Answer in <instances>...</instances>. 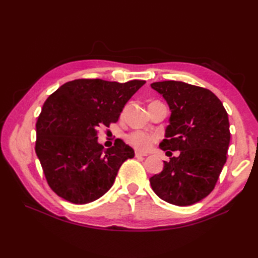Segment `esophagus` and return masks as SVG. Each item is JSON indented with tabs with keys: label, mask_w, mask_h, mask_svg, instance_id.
Segmentation results:
<instances>
[{
	"label": "esophagus",
	"mask_w": 258,
	"mask_h": 258,
	"mask_svg": "<svg viewBox=\"0 0 258 258\" xmlns=\"http://www.w3.org/2000/svg\"><path fill=\"white\" fill-rule=\"evenodd\" d=\"M143 156H147V155H146V154H142V153H140V152H136V157H137V158L143 157Z\"/></svg>",
	"instance_id": "obj_1"
}]
</instances>
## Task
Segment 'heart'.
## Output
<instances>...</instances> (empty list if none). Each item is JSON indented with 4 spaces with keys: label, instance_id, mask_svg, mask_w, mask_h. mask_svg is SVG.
Returning <instances> with one entry per match:
<instances>
[{
    "label": "heart",
    "instance_id": "b5f03b06",
    "mask_svg": "<svg viewBox=\"0 0 258 258\" xmlns=\"http://www.w3.org/2000/svg\"><path fill=\"white\" fill-rule=\"evenodd\" d=\"M157 140V136L143 130L132 131L126 136L127 143L140 152H147L148 150H151Z\"/></svg>",
    "mask_w": 258,
    "mask_h": 258
}]
</instances>
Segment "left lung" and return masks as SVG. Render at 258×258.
<instances>
[{"label":"left lung","instance_id":"8db88e82","mask_svg":"<svg viewBox=\"0 0 258 258\" xmlns=\"http://www.w3.org/2000/svg\"><path fill=\"white\" fill-rule=\"evenodd\" d=\"M151 87L171 110L162 151H179L163 161L159 174L150 178L153 190L169 204H196L214 189L227 159L230 142L228 114L209 89L183 82H156ZM171 153V152H167Z\"/></svg>","mask_w":258,"mask_h":258}]
</instances>
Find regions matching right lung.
<instances>
[{
	"mask_svg": "<svg viewBox=\"0 0 258 258\" xmlns=\"http://www.w3.org/2000/svg\"><path fill=\"white\" fill-rule=\"evenodd\" d=\"M144 84L75 80L45 101L36 121L35 153L59 197L85 205L111 188L122 162L134 158L135 151L119 139L104 150L98 132L118 120L124 104Z\"/></svg>",
	"mask_w": 258,
	"mask_h": 258,
	"instance_id": "obj_1",
	"label": "right lung"
}]
</instances>
